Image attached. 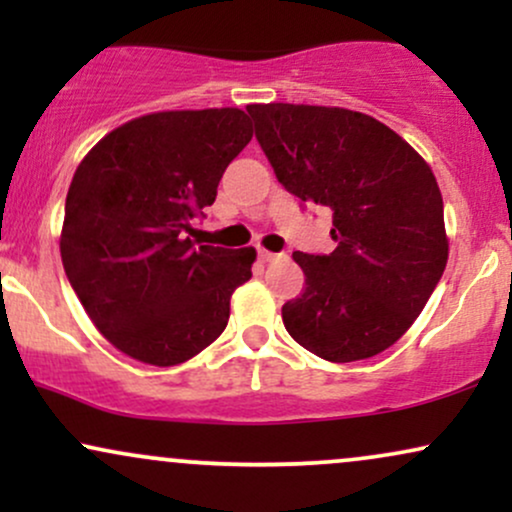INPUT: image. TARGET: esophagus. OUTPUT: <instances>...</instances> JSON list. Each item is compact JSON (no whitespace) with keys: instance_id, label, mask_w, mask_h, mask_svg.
<instances>
[{"instance_id":"34e87169","label":"esophagus","mask_w":512,"mask_h":512,"mask_svg":"<svg viewBox=\"0 0 512 512\" xmlns=\"http://www.w3.org/2000/svg\"><path fill=\"white\" fill-rule=\"evenodd\" d=\"M279 257H284L281 252H269V250H260V260L262 262H274L279 260Z\"/></svg>"}]
</instances>
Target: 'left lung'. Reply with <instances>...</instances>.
<instances>
[{
  "label": "left lung",
  "mask_w": 512,
  "mask_h": 512,
  "mask_svg": "<svg viewBox=\"0 0 512 512\" xmlns=\"http://www.w3.org/2000/svg\"><path fill=\"white\" fill-rule=\"evenodd\" d=\"M276 180L332 211L330 255L293 252L305 291L286 330L332 363L370 358L419 317L448 262L443 197L428 163L375 117L325 105H248Z\"/></svg>",
  "instance_id": "obj_1"
}]
</instances>
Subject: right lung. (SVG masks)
<instances>
[{"label":"right lung","instance_id":"right-lung-1","mask_svg":"<svg viewBox=\"0 0 512 512\" xmlns=\"http://www.w3.org/2000/svg\"><path fill=\"white\" fill-rule=\"evenodd\" d=\"M252 139L238 108L137 117L88 151L64 204L62 264L98 332L122 354L178 366L226 330L255 248L187 238L223 170Z\"/></svg>","mask_w":512,"mask_h":512}]
</instances>
